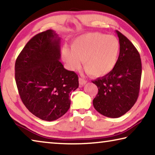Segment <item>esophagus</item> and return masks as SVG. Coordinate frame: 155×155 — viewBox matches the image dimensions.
I'll list each match as a JSON object with an SVG mask.
<instances>
[{
  "label": "esophagus",
  "mask_w": 155,
  "mask_h": 155,
  "mask_svg": "<svg viewBox=\"0 0 155 155\" xmlns=\"http://www.w3.org/2000/svg\"><path fill=\"white\" fill-rule=\"evenodd\" d=\"M78 81H79V84L81 85H84L85 83H87V81H85V79H83V78H78Z\"/></svg>",
  "instance_id": "obj_1"
}]
</instances>
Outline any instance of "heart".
<instances>
[{
	"label": "heart",
	"mask_w": 155,
	"mask_h": 155,
	"mask_svg": "<svg viewBox=\"0 0 155 155\" xmlns=\"http://www.w3.org/2000/svg\"><path fill=\"white\" fill-rule=\"evenodd\" d=\"M71 49H62V58L69 69L76 70L82 60L87 73L94 77H102L114 70L119 60L120 43L114 36L99 32L87 33L76 38Z\"/></svg>",
	"instance_id": "1"
}]
</instances>
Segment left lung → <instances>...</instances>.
Returning <instances> with one entry per match:
<instances>
[{
	"mask_svg": "<svg viewBox=\"0 0 155 155\" xmlns=\"http://www.w3.org/2000/svg\"><path fill=\"white\" fill-rule=\"evenodd\" d=\"M120 43L117 64L111 72L92 83L98 87L93 105L98 112L118 118L132 108L139 97L141 61L139 51L124 34L116 30Z\"/></svg>",
	"mask_w": 155,
	"mask_h": 155,
	"instance_id": "obj_1",
	"label": "left lung"
}]
</instances>
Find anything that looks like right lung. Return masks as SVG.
Returning <instances> with one entry per match:
<instances>
[{
  "mask_svg": "<svg viewBox=\"0 0 155 155\" xmlns=\"http://www.w3.org/2000/svg\"><path fill=\"white\" fill-rule=\"evenodd\" d=\"M61 38L52 29L39 33L24 47L15 63L22 101L44 121L58 119L70 107V94L78 87L77 74L60 61Z\"/></svg>",
  "mask_w": 155,
  "mask_h": 155,
  "instance_id": "1",
  "label": "right lung"
}]
</instances>
